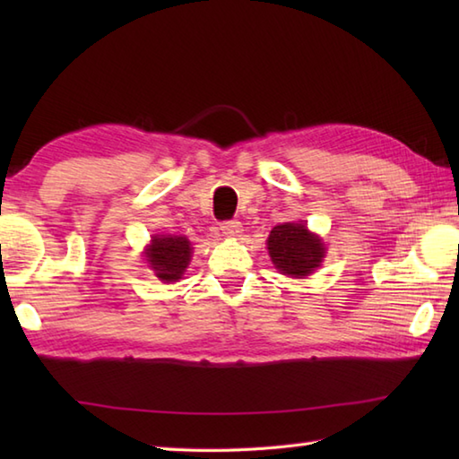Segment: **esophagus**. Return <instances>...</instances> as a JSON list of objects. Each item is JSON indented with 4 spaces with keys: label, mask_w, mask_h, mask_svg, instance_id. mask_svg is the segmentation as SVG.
Instances as JSON below:
<instances>
[{
    "label": "esophagus",
    "mask_w": 459,
    "mask_h": 459,
    "mask_svg": "<svg viewBox=\"0 0 459 459\" xmlns=\"http://www.w3.org/2000/svg\"><path fill=\"white\" fill-rule=\"evenodd\" d=\"M219 229L224 237H238L242 232L240 221H224L219 224Z\"/></svg>",
    "instance_id": "34e87169"
}]
</instances>
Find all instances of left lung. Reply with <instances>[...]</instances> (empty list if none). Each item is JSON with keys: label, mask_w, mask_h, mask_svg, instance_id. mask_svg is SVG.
I'll list each match as a JSON object with an SVG mask.
<instances>
[{"label": "left lung", "mask_w": 459, "mask_h": 459, "mask_svg": "<svg viewBox=\"0 0 459 459\" xmlns=\"http://www.w3.org/2000/svg\"><path fill=\"white\" fill-rule=\"evenodd\" d=\"M268 252L281 274L307 276L324 258V245L304 222H284L272 229Z\"/></svg>", "instance_id": "8db88e82"}]
</instances>
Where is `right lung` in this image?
Segmentation results:
<instances>
[{"instance_id":"right-lung-1","label":"right lung","mask_w":459,"mask_h":459,"mask_svg":"<svg viewBox=\"0 0 459 459\" xmlns=\"http://www.w3.org/2000/svg\"><path fill=\"white\" fill-rule=\"evenodd\" d=\"M145 258L155 270V276L175 281L189 264L191 242L185 237H153Z\"/></svg>"}]
</instances>
